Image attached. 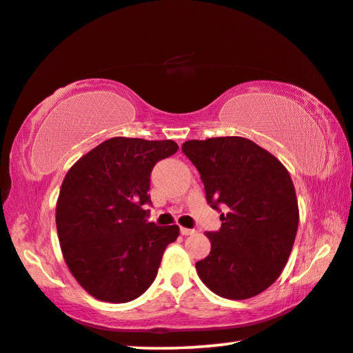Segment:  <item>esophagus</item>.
<instances>
[{
    "mask_svg": "<svg viewBox=\"0 0 353 353\" xmlns=\"http://www.w3.org/2000/svg\"><path fill=\"white\" fill-rule=\"evenodd\" d=\"M181 234H182V236H192V234H194V229L181 228Z\"/></svg>",
    "mask_w": 353,
    "mask_h": 353,
    "instance_id": "obj_1",
    "label": "esophagus"
}]
</instances>
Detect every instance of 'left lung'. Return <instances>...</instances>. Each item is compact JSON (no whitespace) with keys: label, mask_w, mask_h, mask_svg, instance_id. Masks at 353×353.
Wrapping results in <instances>:
<instances>
[{"label":"left lung","mask_w":353,"mask_h":353,"mask_svg":"<svg viewBox=\"0 0 353 353\" xmlns=\"http://www.w3.org/2000/svg\"><path fill=\"white\" fill-rule=\"evenodd\" d=\"M182 152L196 166L210 207L226 205L221 228L205 232L210 253L196 272L212 292L245 300L281 275L299 228V203L276 157L242 137L190 139Z\"/></svg>","instance_id":"obj_1"}]
</instances>
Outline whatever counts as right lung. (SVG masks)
Masks as SVG:
<instances>
[{
	"mask_svg": "<svg viewBox=\"0 0 353 353\" xmlns=\"http://www.w3.org/2000/svg\"><path fill=\"white\" fill-rule=\"evenodd\" d=\"M171 139L110 138L67 172L56 229L67 267L94 299L127 303L154 283L179 226L148 223L150 172L177 152Z\"/></svg>",
	"mask_w": 353,
	"mask_h": 353,
	"instance_id": "right-lung-1",
	"label": "right lung"
}]
</instances>
